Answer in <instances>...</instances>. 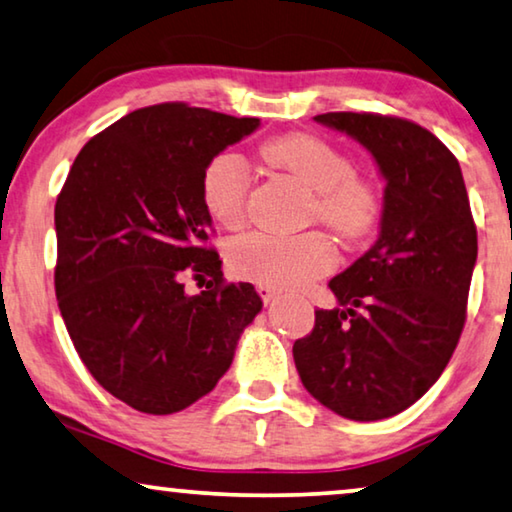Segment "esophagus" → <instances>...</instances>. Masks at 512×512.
<instances>
[{"mask_svg": "<svg viewBox=\"0 0 512 512\" xmlns=\"http://www.w3.org/2000/svg\"><path fill=\"white\" fill-rule=\"evenodd\" d=\"M257 292H259V296H262V301L264 303H273V301H276L278 299V292H276V289H271V287H262V285H259L257 287Z\"/></svg>", "mask_w": 512, "mask_h": 512, "instance_id": "1", "label": "esophagus"}]
</instances>
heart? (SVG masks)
Segmentation results:
<instances>
[{
    "label": "heart",
    "instance_id": "heart-1",
    "mask_svg": "<svg viewBox=\"0 0 512 512\" xmlns=\"http://www.w3.org/2000/svg\"><path fill=\"white\" fill-rule=\"evenodd\" d=\"M262 156L278 170L312 190V216L342 241L356 243L379 220V195L370 181L356 177L352 158L322 137L292 133L266 142ZM202 202L209 216L227 230L246 220L250 172L234 151L213 156L202 172ZM230 269L239 278L271 289H294L322 278L335 266L333 243L319 232L276 236L255 232L230 246Z\"/></svg>",
    "mask_w": 512,
    "mask_h": 512
}]
</instances>
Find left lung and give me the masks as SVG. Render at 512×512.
Returning <instances> with one entry per match:
<instances>
[{"mask_svg":"<svg viewBox=\"0 0 512 512\" xmlns=\"http://www.w3.org/2000/svg\"><path fill=\"white\" fill-rule=\"evenodd\" d=\"M315 121L361 142L386 188L379 239L329 282L340 308L315 310L294 363L324 407L379 421L423 398L451 361L467 319L476 223L460 163L427 128L375 112Z\"/></svg>","mask_w":512,"mask_h":512,"instance_id":"8db88e82","label":"left lung"}]
</instances>
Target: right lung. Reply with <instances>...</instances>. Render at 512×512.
<instances>
[{"label":"right lung","instance_id":"right-lung-1","mask_svg":"<svg viewBox=\"0 0 512 512\" xmlns=\"http://www.w3.org/2000/svg\"><path fill=\"white\" fill-rule=\"evenodd\" d=\"M255 117L160 103L82 147L55 204V292L75 352L98 384L165 416L213 391L262 310L250 282H225L209 246L202 172ZM186 275L209 277L190 297Z\"/></svg>","mask_w":512,"mask_h":512}]
</instances>
